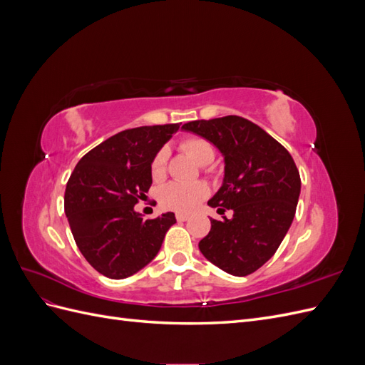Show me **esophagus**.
<instances>
[{"label":"esophagus","instance_id":"esophagus-1","mask_svg":"<svg viewBox=\"0 0 365 365\" xmlns=\"http://www.w3.org/2000/svg\"><path fill=\"white\" fill-rule=\"evenodd\" d=\"M190 216L189 215H184V213H176V220H178V222H184V220H187L189 219Z\"/></svg>","mask_w":365,"mask_h":365}]
</instances>
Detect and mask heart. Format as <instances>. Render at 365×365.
Segmentation results:
<instances>
[{
	"label": "heart",
	"mask_w": 365,
	"mask_h": 365,
	"mask_svg": "<svg viewBox=\"0 0 365 365\" xmlns=\"http://www.w3.org/2000/svg\"><path fill=\"white\" fill-rule=\"evenodd\" d=\"M184 152L201 165L212 163L215 150L210 143L201 137H189L182 140ZM165 170V150H160L152 160L150 175L153 180L163 178ZM208 195V187L204 182H169L158 193V200L164 208L175 210L180 213H190Z\"/></svg>",
	"instance_id": "1"
}]
</instances>
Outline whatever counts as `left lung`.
<instances>
[{
	"label": "left lung",
	"mask_w": 365,
	"mask_h": 365,
	"mask_svg": "<svg viewBox=\"0 0 365 365\" xmlns=\"http://www.w3.org/2000/svg\"><path fill=\"white\" fill-rule=\"evenodd\" d=\"M182 129L222 153V185L208 205L219 215L233 212L231 217L210 219L212 228L200 251L217 268L244 277L267 263L288 233L300 196V173L289 152L247 118L196 120Z\"/></svg>",
	"instance_id": "1"
}]
</instances>
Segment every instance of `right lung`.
<instances>
[{"label":"right lung","mask_w":365,"mask_h":365,"mask_svg":"<svg viewBox=\"0 0 365 365\" xmlns=\"http://www.w3.org/2000/svg\"><path fill=\"white\" fill-rule=\"evenodd\" d=\"M180 123L121 130L81 158L65 189L63 207L77 248L105 277L120 280L157 256L176 222L168 212L143 219L135 204L152 184L150 164Z\"/></svg>","instance_id":"right-lung-1"}]
</instances>
